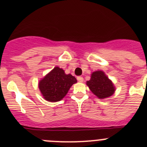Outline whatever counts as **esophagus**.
I'll use <instances>...</instances> for the list:
<instances>
[{"label":"esophagus","mask_w":147,"mask_h":147,"mask_svg":"<svg viewBox=\"0 0 147 147\" xmlns=\"http://www.w3.org/2000/svg\"><path fill=\"white\" fill-rule=\"evenodd\" d=\"M77 80H78L79 82H83V81H84V78L81 76H78L77 77Z\"/></svg>","instance_id":"1"}]
</instances>
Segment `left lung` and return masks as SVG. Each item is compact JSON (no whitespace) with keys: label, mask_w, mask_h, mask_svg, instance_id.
<instances>
[{"label":"left lung","mask_w":147,"mask_h":147,"mask_svg":"<svg viewBox=\"0 0 147 147\" xmlns=\"http://www.w3.org/2000/svg\"><path fill=\"white\" fill-rule=\"evenodd\" d=\"M86 84L93 94L99 98L111 96L115 91L114 84L101 71L91 74V79L87 81Z\"/></svg>","instance_id":"1"}]
</instances>
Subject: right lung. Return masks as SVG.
<instances>
[{"mask_svg":"<svg viewBox=\"0 0 147 147\" xmlns=\"http://www.w3.org/2000/svg\"><path fill=\"white\" fill-rule=\"evenodd\" d=\"M77 82L71 74H66L63 69L55 67L39 82L38 87L43 98L56 102L61 100L72 85Z\"/></svg>","mask_w":147,"mask_h":147,"instance_id":"obj_1","label":"right lung"}]
</instances>
